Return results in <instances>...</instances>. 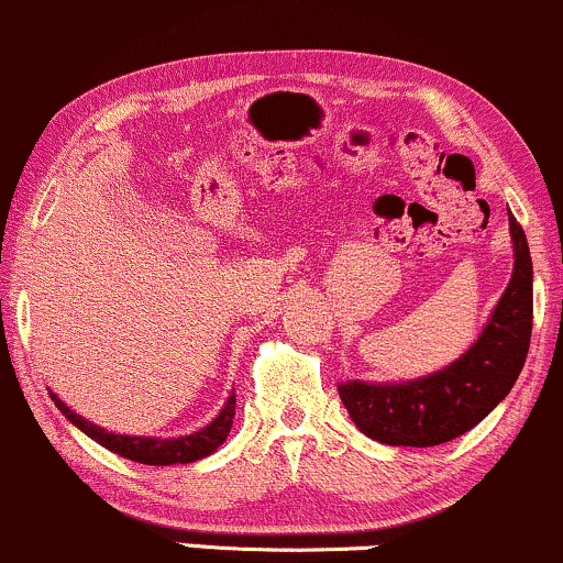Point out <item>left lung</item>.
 I'll return each mask as SVG.
<instances>
[{
  "instance_id": "obj_1",
  "label": "left lung",
  "mask_w": 563,
  "mask_h": 563,
  "mask_svg": "<svg viewBox=\"0 0 563 563\" xmlns=\"http://www.w3.org/2000/svg\"><path fill=\"white\" fill-rule=\"evenodd\" d=\"M514 274L476 343L444 369L404 383L345 380L338 394L351 420L388 446H435L478 426L514 388L532 338V257L508 214Z\"/></svg>"
}]
</instances>
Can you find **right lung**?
I'll return each instance as SVG.
<instances>
[{"mask_svg":"<svg viewBox=\"0 0 563 563\" xmlns=\"http://www.w3.org/2000/svg\"><path fill=\"white\" fill-rule=\"evenodd\" d=\"M49 399L55 401V407L66 415L68 422L79 428L81 433L90 435L92 441H98L106 450L122 454V457L135 460L143 465H178V463H197V460L207 457L229 439V431L233 426V415H236V396H229L223 404V409L218 412V418L207 422L199 431L188 435H124V433H111L106 428L95 426V422L85 420L81 415L74 412L71 407H66V401H60L58 396L49 390Z\"/></svg>","mask_w":563,"mask_h":563,"instance_id":"obj_1","label":"right lung"}]
</instances>
